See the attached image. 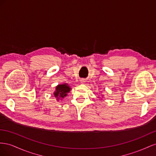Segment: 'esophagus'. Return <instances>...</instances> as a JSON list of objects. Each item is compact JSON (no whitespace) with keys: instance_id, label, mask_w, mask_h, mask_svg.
<instances>
[{"instance_id":"esophagus-1","label":"esophagus","mask_w":156,"mask_h":156,"mask_svg":"<svg viewBox=\"0 0 156 156\" xmlns=\"http://www.w3.org/2000/svg\"><path fill=\"white\" fill-rule=\"evenodd\" d=\"M80 82H84V80H83V79H81V80H80Z\"/></svg>"}]
</instances>
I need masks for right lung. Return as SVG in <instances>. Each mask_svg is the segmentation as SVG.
I'll return each mask as SVG.
<instances>
[{
  "label": "right lung",
  "mask_w": 156,
  "mask_h": 156,
  "mask_svg": "<svg viewBox=\"0 0 156 156\" xmlns=\"http://www.w3.org/2000/svg\"><path fill=\"white\" fill-rule=\"evenodd\" d=\"M70 88L66 84H62V85H58L56 87V91L54 93V95L55 97L59 99V98H63L66 96V93L69 92Z\"/></svg>",
  "instance_id": "add662e5"
}]
</instances>
